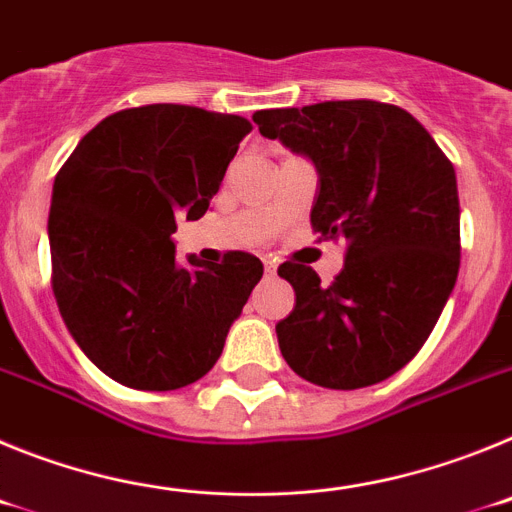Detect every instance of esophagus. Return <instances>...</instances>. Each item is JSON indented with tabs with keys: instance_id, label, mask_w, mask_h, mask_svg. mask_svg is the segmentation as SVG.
<instances>
[{
	"instance_id": "34e87169",
	"label": "esophagus",
	"mask_w": 512,
	"mask_h": 512,
	"mask_svg": "<svg viewBox=\"0 0 512 512\" xmlns=\"http://www.w3.org/2000/svg\"><path fill=\"white\" fill-rule=\"evenodd\" d=\"M264 271H266V274H269V277H274V274H277V264H274V261L266 259V261H264Z\"/></svg>"
}]
</instances>
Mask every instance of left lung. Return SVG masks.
I'll list each match as a JSON object with an SVG mask.
<instances>
[{
    "instance_id": "1",
    "label": "left lung",
    "mask_w": 512,
    "mask_h": 512,
    "mask_svg": "<svg viewBox=\"0 0 512 512\" xmlns=\"http://www.w3.org/2000/svg\"><path fill=\"white\" fill-rule=\"evenodd\" d=\"M253 122L315 166L312 228L346 241V264L330 287L310 266H279L297 295L277 323L284 361L328 390L384 382L418 354L456 284L454 166L395 104L343 99L261 110Z\"/></svg>"
}]
</instances>
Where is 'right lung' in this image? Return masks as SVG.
<instances>
[{"label": "right lung", "mask_w": 512, "mask_h": 512, "mask_svg": "<svg viewBox=\"0 0 512 512\" xmlns=\"http://www.w3.org/2000/svg\"><path fill=\"white\" fill-rule=\"evenodd\" d=\"M251 122L187 104L104 117L53 182V295L76 346L115 382L166 392L220 359L264 264L176 261V223L200 220Z\"/></svg>", "instance_id": "obj_1"}]
</instances>
